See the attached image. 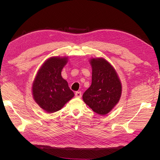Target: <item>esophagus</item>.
I'll return each mask as SVG.
<instances>
[{"label":"esophagus","instance_id":"34e87169","mask_svg":"<svg viewBox=\"0 0 160 160\" xmlns=\"http://www.w3.org/2000/svg\"><path fill=\"white\" fill-rule=\"evenodd\" d=\"M75 97L77 98H81L82 97V93L80 91H77L75 93Z\"/></svg>","mask_w":160,"mask_h":160}]
</instances>
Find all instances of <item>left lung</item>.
<instances>
[{
	"mask_svg": "<svg viewBox=\"0 0 160 160\" xmlns=\"http://www.w3.org/2000/svg\"><path fill=\"white\" fill-rule=\"evenodd\" d=\"M89 63L92 82L82 98L93 112L105 115L118 104L122 94V83L115 68L106 59L92 58Z\"/></svg>",
	"mask_w": 160,
	"mask_h": 160,
	"instance_id": "obj_1",
	"label": "left lung"
}]
</instances>
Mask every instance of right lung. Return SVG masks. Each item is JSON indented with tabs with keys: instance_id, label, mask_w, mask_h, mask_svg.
<instances>
[{
	"instance_id": "1",
	"label": "right lung",
	"mask_w": 160,
	"mask_h": 160,
	"mask_svg": "<svg viewBox=\"0 0 160 160\" xmlns=\"http://www.w3.org/2000/svg\"><path fill=\"white\" fill-rule=\"evenodd\" d=\"M68 61L66 56L48 58L39 69L32 82L33 100L48 113L60 110L74 96L68 83L62 77V71Z\"/></svg>"
}]
</instances>
